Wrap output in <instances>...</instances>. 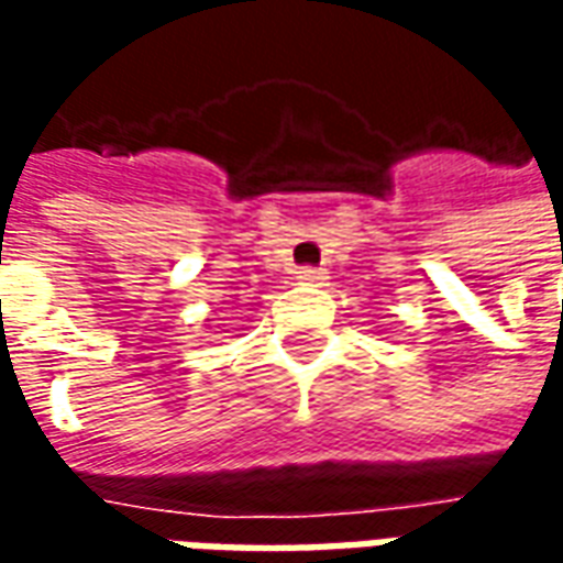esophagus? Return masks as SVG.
I'll list each match as a JSON object with an SVG mask.
<instances>
[{"label":"esophagus","instance_id":"esophagus-1","mask_svg":"<svg viewBox=\"0 0 563 563\" xmlns=\"http://www.w3.org/2000/svg\"><path fill=\"white\" fill-rule=\"evenodd\" d=\"M298 280L319 283V280H322V271H319V268H301V271H298Z\"/></svg>","mask_w":563,"mask_h":563}]
</instances>
